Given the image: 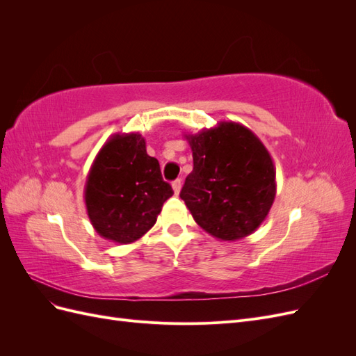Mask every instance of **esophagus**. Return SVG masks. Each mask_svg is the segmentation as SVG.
Wrapping results in <instances>:
<instances>
[{
    "instance_id": "obj_1",
    "label": "esophagus",
    "mask_w": 356,
    "mask_h": 356,
    "mask_svg": "<svg viewBox=\"0 0 356 356\" xmlns=\"http://www.w3.org/2000/svg\"><path fill=\"white\" fill-rule=\"evenodd\" d=\"M181 186H182L181 179H175L174 182H172V188H174V193H175V195H179V191H181Z\"/></svg>"
}]
</instances>
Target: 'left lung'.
Wrapping results in <instances>:
<instances>
[{
    "label": "left lung",
    "instance_id": "1",
    "mask_svg": "<svg viewBox=\"0 0 356 356\" xmlns=\"http://www.w3.org/2000/svg\"><path fill=\"white\" fill-rule=\"evenodd\" d=\"M184 136L193 172L179 196L193 218L220 241L252 234L276 196V169L260 138L236 122H220Z\"/></svg>",
    "mask_w": 356,
    "mask_h": 356
}]
</instances>
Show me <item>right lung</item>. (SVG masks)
<instances>
[{
	"label": "right lung",
	"instance_id": "1",
	"mask_svg": "<svg viewBox=\"0 0 356 356\" xmlns=\"http://www.w3.org/2000/svg\"><path fill=\"white\" fill-rule=\"evenodd\" d=\"M172 195L159 160L147 154L145 139L138 132L113 135L96 154L84 186L93 229L104 239L123 245L141 239L153 227Z\"/></svg>",
	"mask_w": 356,
	"mask_h": 356
}]
</instances>
